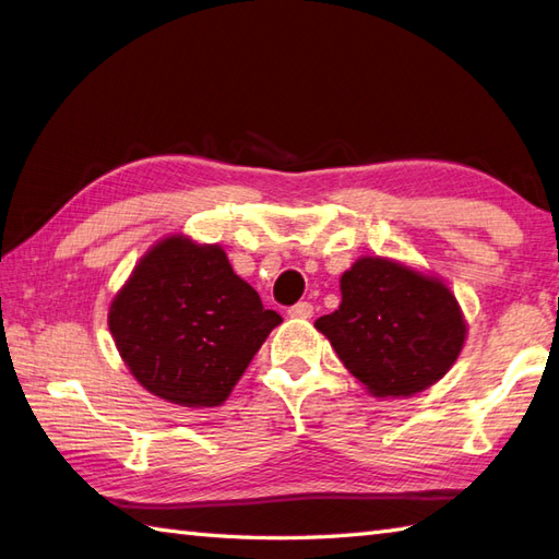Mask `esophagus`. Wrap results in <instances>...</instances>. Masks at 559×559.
Returning <instances> with one entry per match:
<instances>
[{"label": "esophagus", "instance_id": "1", "mask_svg": "<svg viewBox=\"0 0 559 559\" xmlns=\"http://www.w3.org/2000/svg\"><path fill=\"white\" fill-rule=\"evenodd\" d=\"M288 314L295 319H310L314 314V307L312 302H295L288 310Z\"/></svg>", "mask_w": 559, "mask_h": 559}]
</instances>
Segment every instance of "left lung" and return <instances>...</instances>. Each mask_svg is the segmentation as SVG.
Here are the masks:
<instances>
[{"mask_svg":"<svg viewBox=\"0 0 559 559\" xmlns=\"http://www.w3.org/2000/svg\"><path fill=\"white\" fill-rule=\"evenodd\" d=\"M343 300L314 326L374 396H413L459 358L466 324L442 281L365 257L343 273Z\"/></svg>","mask_w":559,"mask_h":559,"instance_id":"8db88e82","label":"left lung"}]
</instances>
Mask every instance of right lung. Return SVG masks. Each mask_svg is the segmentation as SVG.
I'll return each mask as SVG.
<instances>
[{"label":"right lung","mask_w":559,"mask_h":559,"mask_svg":"<svg viewBox=\"0 0 559 559\" xmlns=\"http://www.w3.org/2000/svg\"><path fill=\"white\" fill-rule=\"evenodd\" d=\"M108 324L129 370L180 406H218L281 314L233 271L216 245L168 237L117 293Z\"/></svg>","instance_id":"add662e5"}]
</instances>
